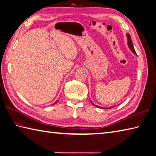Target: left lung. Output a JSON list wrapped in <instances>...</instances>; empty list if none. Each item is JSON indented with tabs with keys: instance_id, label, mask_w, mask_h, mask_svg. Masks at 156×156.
<instances>
[{
	"instance_id": "left-lung-1",
	"label": "left lung",
	"mask_w": 156,
	"mask_h": 156,
	"mask_svg": "<svg viewBox=\"0 0 156 156\" xmlns=\"http://www.w3.org/2000/svg\"><path fill=\"white\" fill-rule=\"evenodd\" d=\"M127 38H128V46H129V48L132 51V52L133 53H135V55H136V51H135V48H134V47H133V42H132V41H131V38H130V36L129 34H127ZM91 102V101H90ZM91 103H92V104L93 105H94V106H96V107H97V108H101V109H110V108H113V107H109V108H101V107H99V106H97V105H94V104H93V103L91 102Z\"/></svg>"
}]
</instances>
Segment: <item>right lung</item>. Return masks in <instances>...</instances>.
<instances>
[{
    "label": "right lung",
    "mask_w": 156,
    "mask_h": 156,
    "mask_svg": "<svg viewBox=\"0 0 156 156\" xmlns=\"http://www.w3.org/2000/svg\"><path fill=\"white\" fill-rule=\"evenodd\" d=\"M57 101H56L55 103H54V104H55V103H57ZM54 104H53V105H54Z\"/></svg>",
    "instance_id": "1"
}]
</instances>
